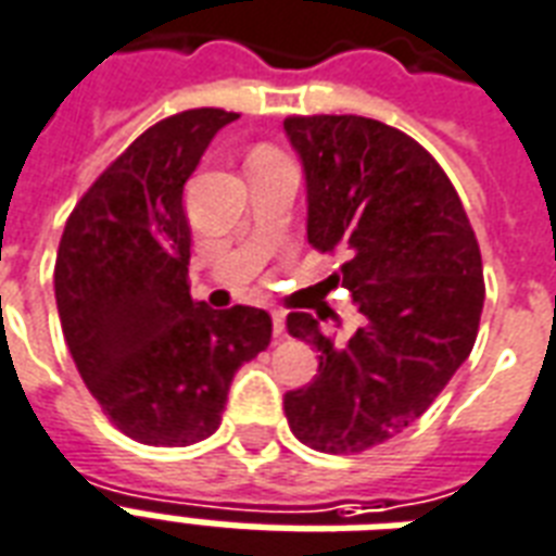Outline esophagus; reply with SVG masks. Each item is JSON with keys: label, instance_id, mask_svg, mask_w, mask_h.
Listing matches in <instances>:
<instances>
[{"label": "esophagus", "instance_id": "34e87169", "mask_svg": "<svg viewBox=\"0 0 556 556\" xmlns=\"http://www.w3.org/2000/svg\"><path fill=\"white\" fill-rule=\"evenodd\" d=\"M270 317H274V334L279 338V334L286 332V312H274Z\"/></svg>", "mask_w": 556, "mask_h": 556}]
</instances>
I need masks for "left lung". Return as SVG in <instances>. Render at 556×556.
Here are the masks:
<instances>
[{"mask_svg":"<svg viewBox=\"0 0 556 556\" xmlns=\"http://www.w3.org/2000/svg\"><path fill=\"white\" fill-rule=\"evenodd\" d=\"M306 175L308 244L341 253L358 329L332 338L308 312L288 332L317 350V376L288 391V426L317 452L355 455L426 414L476 344L481 250L455 186L426 148L364 116H288Z\"/></svg>","mask_w":556,"mask_h":556,"instance_id":"obj_1","label":"left lung"}]
</instances>
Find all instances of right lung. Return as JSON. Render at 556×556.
<instances>
[{
	"mask_svg": "<svg viewBox=\"0 0 556 556\" xmlns=\"http://www.w3.org/2000/svg\"><path fill=\"white\" fill-rule=\"evenodd\" d=\"M239 113L184 110L148 127L63 227L54 296L80 379L122 434L192 446L222 426L241 364L270 344V315L189 294L184 186Z\"/></svg>",
	"mask_w": 556,
	"mask_h": 556,
	"instance_id": "add662e5",
	"label": "right lung"
}]
</instances>
